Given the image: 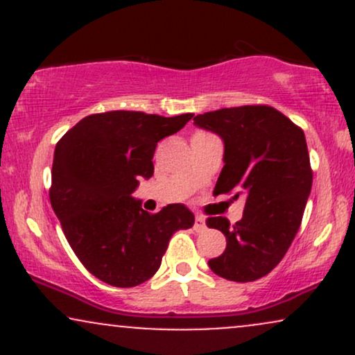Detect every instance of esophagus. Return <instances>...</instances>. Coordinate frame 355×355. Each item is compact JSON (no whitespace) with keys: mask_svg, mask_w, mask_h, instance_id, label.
<instances>
[{"mask_svg":"<svg viewBox=\"0 0 355 355\" xmlns=\"http://www.w3.org/2000/svg\"><path fill=\"white\" fill-rule=\"evenodd\" d=\"M193 229L197 230V232H203V230L207 229L205 218H203L202 215H197V217H195V225H193Z\"/></svg>","mask_w":355,"mask_h":355,"instance_id":"34e87169","label":"esophagus"}]
</instances>
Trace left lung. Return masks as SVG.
<instances>
[{
	"instance_id": "obj_1",
	"label": "left lung",
	"mask_w": 355,
	"mask_h": 355,
	"mask_svg": "<svg viewBox=\"0 0 355 355\" xmlns=\"http://www.w3.org/2000/svg\"><path fill=\"white\" fill-rule=\"evenodd\" d=\"M223 140V168L214 193L245 195L243 217L207 218L225 235V252L209 260L218 277L252 282L279 266L299 230L312 189L305 135L267 105L222 108L193 118Z\"/></svg>"
}]
</instances>
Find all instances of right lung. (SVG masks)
<instances>
[{"label": "right lung", "mask_w": 355, "mask_h": 355, "mask_svg": "<svg viewBox=\"0 0 355 355\" xmlns=\"http://www.w3.org/2000/svg\"><path fill=\"white\" fill-rule=\"evenodd\" d=\"M191 116L95 113L56 144L51 207L80 262L105 284L146 282L160 268L175 232L193 225V214L182 203L148 214L132 197L138 180L153 175L158 141L182 130Z\"/></svg>", "instance_id": "right-lung-1"}]
</instances>
